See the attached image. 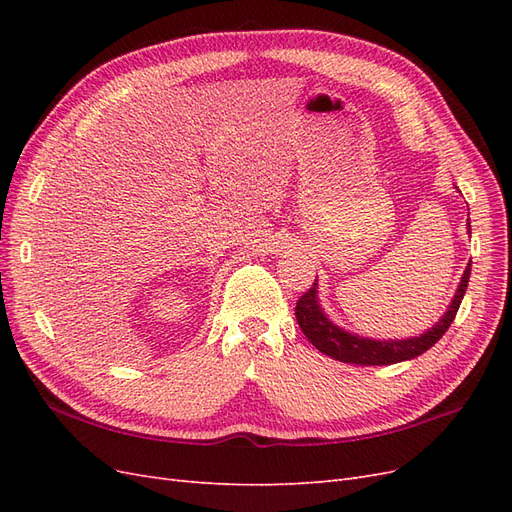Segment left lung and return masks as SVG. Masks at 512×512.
Returning a JSON list of instances; mask_svg holds the SVG:
<instances>
[{
  "instance_id": "obj_1",
  "label": "left lung",
  "mask_w": 512,
  "mask_h": 512,
  "mask_svg": "<svg viewBox=\"0 0 512 512\" xmlns=\"http://www.w3.org/2000/svg\"><path fill=\"white\" fill-rule=\"evenodd\" d=\"M470 267H472V262H468L466 271H463L459 288L455 292L451 305H448L446 314L436 324H433L429 331H425L418 337L389 339V342H380V339L359 337V335H352L344 329L335 327V324L327 316H324L322 307L318 303L316 280H314V286L309 288L297 301L294 314H297L299 327L309 342L316 346V350L331 356V359H335V361L354 363V365H393V363H401V361H410V359H414V356L427 352L453 324L463 294H466V288L470 282Z\"/></svg>"
}]
</instances>
